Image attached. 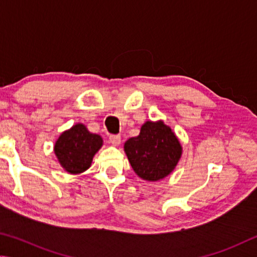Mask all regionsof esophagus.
<instances>
[{
	"label": "esophagus",
	"instance_id": "obj_1",
	"mask_svg": "<svg viewBox=\"0 0 257 257\" xmlns=\"http://www.w3.org/2000/svg\"><path fill=\"white\" fill-rule=\"evenodd\" d=\"M109 142L112 146H119L120 145V137L119 136H110Z\"/></svg>",
	"mask_w": 257,
	"mask_h": 257
}]
</instances>
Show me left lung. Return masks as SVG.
<instances>
[{"instance_id":"obj_1","label":"left lung","mask_w":257,"mask_h":257,"mask_svg":"<svg viewBox=\"0 0 257 257\" xmlns=\"http://www.w3.org/2000/svg\"><path fill=\"white\" fill-rule=\"evenodd\" d=\"M124 151L139 177L157 182L173 172L183 149L172 128L163 120H148L138 137L125 142Z\"/></svg>"}]
</instances>
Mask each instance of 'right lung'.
Wrapping results in <instances>:
<instances>
[{
  "instance_id": "obj_1",
  "label": "right lung",
  "mask_w": 257,
  "mask_h": 257,
  "mask_svg": "<svg viewBox=\"0 0 257 257\" xmlns=\"http://www.w3.org/2000/svg\"><path fill=\"white\" fill-rule=\"evenodd\" d=\"M101 146V137L90 133L83 124L79 123L61 134L54 146V152L62 167L75 175L90 167L93 156Z\"/></svg>"
}]
</instances>
